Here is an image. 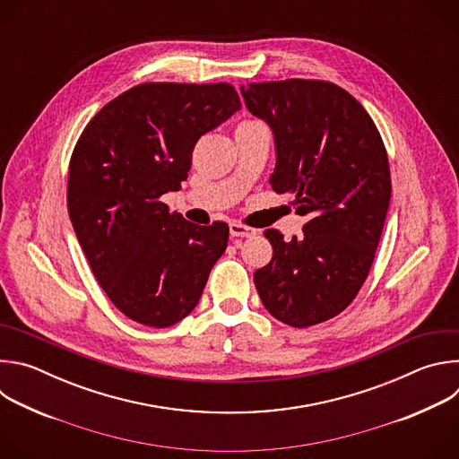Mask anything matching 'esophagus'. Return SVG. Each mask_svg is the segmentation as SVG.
<instances>
[{
    "label": "esophagus",
    "mask_w": 459,
    "mask_h": 459,
    "mask_svg": "<svg viewBox=\"0 0 459 459\" xmlns=\"http://www.w3.org/2000/svg\"><path fill=\"white\" fill-rule=\"evenodd\" d=\"M229 229H230V236H234V238H250V236H255V229L247 227V225H243V223H239V221H232V223L229 225Z\"/></svg>",
    "instance_id": "1"
}]
</instances>
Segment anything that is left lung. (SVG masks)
Segmentation results:
<instances>
[{
    "label": "left lung",
    "instance_id": "8db88e82",
    "mask_svg": "<svg viewBox=\"0 0 459 459\" xmlns=\"http://www.w3.org/2000/svg\"><path fill=\"white\" fill-rule=\"evenodd\" d=\"M241 94L274 134L273 188L294 194L307 218L289 241L265 230L274 255L254 283L276 319L303 329L345 310L368 276L392 190L386 151L361 103L334 83H248Z\"/></svg>",
    "mask_w": 459,
    "mask_h": 459
}]
</instances>
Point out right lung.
Masks as SVG:
<instances>
[{"label":"right lung","mask_w":459,"mask_h":459,"mask_svg":"<svg viewBox=\"0 0 459 459\" xmlns=\"http://www.w3.org/2000/svg\"><path fill=\"white\" fill-rule=\"evenodd\" d=\"M239 108L229 83H142L82 133L69 216L98 283L126 317L163 329L198 305L229 227L190 223L161 195L181 188L195 142Z\"/></svg>","instance_id":"obj_1"}]
</instances>
